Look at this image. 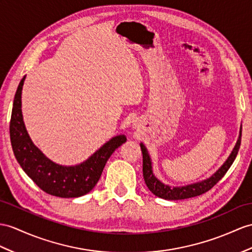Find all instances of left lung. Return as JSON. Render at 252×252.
<instances>
[{"label": "left lung", "instance_id": "8db88e82", "mask_svg": "<svg viewBox=\"0 0 252 252\" xmlns=\"http://www.w3.org/2000/svg\"><path fill=\"white\" fill-rule=\"evenodd\" d=\"M241 139H242V128L241 131H239V137L236 142V145L234 149H233L231 155L229 156L228 160H226L221 168H220L216 173L210 179L205 181H202L197 184H192V185H188L185 187H170L168 185H164L161 182H159L154 173L152 171V162L151 158L149 156V153H147L145 146L141 143V151H142L143 155V177L147 188H149L151 191L159 198H162L165 200H183V199H188V198H193L197 197V195L203 194L208 190H211L216 184L222 179L224 174L228 172V170L232 165L233 161L235 160L236 155L239 150V146H241Z\"/></svg>", "mask_w": 252, "mask_h": 252}]
</instances>
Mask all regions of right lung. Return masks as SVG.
<instances>
[{
  "instance_id": "add662e5",
  "label": "right lung",
  "mask_w": 252,
  "mask_h": 252,
  "mask_svg": "<svg viewBox=\"0 0 252 252\" xmlns=\"http://www.w3.org/2000/svg\"><path fill=\"white\" fill-rule=\"evenodd\" d=\"M24 78L18 85L9 125L10 142L17 161L36 185L49 194L60 198H78L87 194L99 181L110 156L126 142V137H114L87 161L75 167H63L49 160L33 144L24 127L21 112Z\"/></svg>"
}]
</instances>
